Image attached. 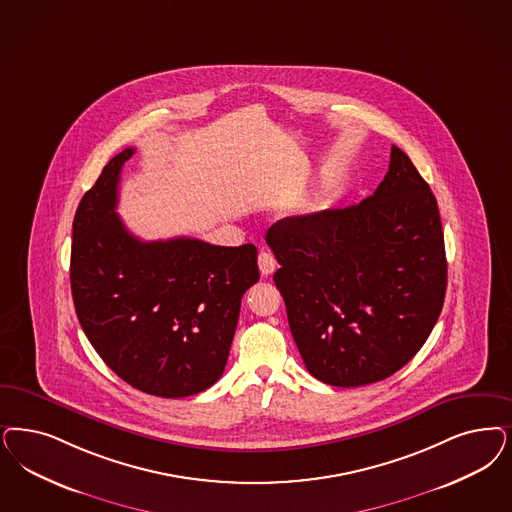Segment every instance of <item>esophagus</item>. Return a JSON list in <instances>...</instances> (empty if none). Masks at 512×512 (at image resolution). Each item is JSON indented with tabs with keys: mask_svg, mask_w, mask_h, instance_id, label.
<instances>
[{
	"mask_svg": "<svg viewBox=\"0 0 512 512\" xmlns=\"http://www.w3.org/2000/svg\"><path fill=\"white\" fill-rule=\"evenodd\" d=\"M259 270H261V274L263 276H270L274 270H276V259H274V255L270 253V251H266L263 249L261 253H259Z\"/></svg>",
	"mask_w": 512,
	"mask_h": 512,
	"instance_id": "34e87169",
	"label": "esophagus"
}]
</instances>
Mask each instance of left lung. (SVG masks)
I'll return each mask as SVG.
<instances>
[{"instance_id": "1", "label": "left lung", "mask_w": 512, "mask_h": 512, "mask_svg": "<svg viewBox=\"0 0 512 512\" xmlns=\"http://www.w3.org/2000/svg\"><path fill=\"white\" fill-rule=\"evenodd\" d=\"M291 335L308 372L336 388L380 382L420 352L446 293L441 215L399 147L374 194L285 217L266 232Z\"/></svg>"}]
</instances>
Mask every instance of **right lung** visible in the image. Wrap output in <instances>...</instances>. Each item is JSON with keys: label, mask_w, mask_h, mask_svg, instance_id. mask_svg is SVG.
<instances>
[{"label": "right lung", "mask_w": 512, "mask_h": 512, "mask_svg": "<svg viewBox=\"0 0 512 512\" xmlns=\"http://www.w3.org/2000/svg\"><path fill=\"white\" fill-rule=\"evenodd\" d=\"M128 147L109 160L73 219L71 295L107 367L132 388L177 399L212 388L229 359L240 302L259 282L257 247L196 238L143 242L117 215Z\"/></svg>", "instance_id": "right-lung-1"}]
</instances>
